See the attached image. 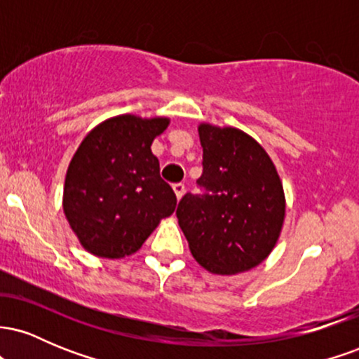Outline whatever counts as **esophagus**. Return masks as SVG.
I'll return each mask as SVG.
<instances>
[{
  "mask_svg": "<svg viewBox=\"0 0 359 359\" xmlns=\"http://www.w3.org/2000/svg\"><path fill=\"white\" fill-rule=\"evenodd\" d=\"M174 192H175L177 199H182V196H184V192H185V185L182 182L174 184Z\"/></svg>",
  "mask_w": 359,
  "mask_h": 359,
  "instance_id": "obj_1",
  "label": "esophagus"
}]
</instances>
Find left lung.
<instances>
[{
  "instance_id": "obj_1",
  "label": "left lung",
  "mask_w": 359,
  "mask_h": 359,
  "mask_svg": "<svg viewBox=\"0 0 359 359\" xmlns=\"http://www.w3.org/2000/svg\"><path fill=\"white\" fill-rule=\"evenodd\" d=\"M203 194H185L177 219L197 263L217 275L259 265L273 250L285 196L273 162L262 145L236 128L199 126Z\"/></svg>"
}]
</instances>
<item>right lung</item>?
Wrapping results in <instances>:
<instances>
[{
  "label": "right lung",
  "instance_id": "add662e5",
  "mask_svg": "<svg viewBox=\"0 0 359 359\" xmlns=\"http://www.w3.org/2000/svg\"><path fill=\"white\" fill-rule=\"evenodd\" d=\"M167 126V118L121 114L82 140L65 175L64 212L89 253L128 257L175 211V194L151 154Z\"/></svg>",
  "mask_w": 359,
  "mask_h": 359
}]
</instances>
